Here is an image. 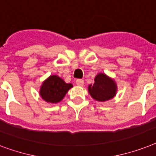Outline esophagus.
<instances>
[{
  "label": "esophagus",
  "instance_id": "esophagus-1",
  "mask_svg": "<svg viewBox=\"0 0 156 156\" xmlns=\"http://www.w3.org/2000/svg\"><path fill=\"white\" fill-rule=\"evenodd\" d=\"M76 84L78 86H83V85H84V80H81V79L76 80Z\"/></svg>",
  "mask_w": 156,
  "mask_h": 156
}]
</instances>
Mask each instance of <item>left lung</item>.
Here are the masks:
<instances>
[{
    "instance_id": "1",
    "label": "left lung",
    "mask_w": 156,
    "mask_h": 156,
    "mask_svg": "<svg viewBox=\"0 0 156 156\" xmlns=\"http://www.w3.org/2000/svg\"><path fill=\"white\" fill-rule=\"evenodd\" d=\"M88 93L91 97L98 101H105L116 95L117 84L115 81L104 73L96 76L94 84L88 86Z\"/></svg>"
}]
</instances>
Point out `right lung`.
<instances>
[{
	"mask_svg": "<svg viewBox=\"0 0 156 156\" xmlns=\"http://www.w3.org/2000/svg\"><path fill=\"white\" fill-rule=\"evenodd\" d=\"M71 88H72V84H67L58 76L52 75L43 83L39 94L45 101L58 103L63 100Z\"/></svg>",
	"mask_w": 156,
	"mask_h": 156,
	"instance_id": "right-lung-1",
	"label": "right lung"
}]
</instances>
